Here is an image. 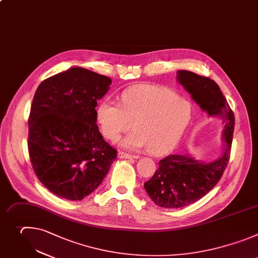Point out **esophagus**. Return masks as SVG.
<instances>
[{
	"mask_svg": "<svg viewBox=\"0 0 258 258\" xmlns=\"http://www.w3.org/2000/svg\"><path fill=\"white\" fill-rule=\"evenodd\" d=\"M118 158L119 159H137V156H133V154L126 153L124 151H119L118 152Z\"/></svg>",
	"mask_w": 258,
	"mask_h": 258,
	"instance_id": "obj_1",
	"label": "esophagus"
}]
</instances>
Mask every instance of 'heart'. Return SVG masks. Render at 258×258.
<instances>
[{"label":"heart","mask_w":258,"mask_h":258,"mask_svg":"<svg viewBox=\"0 0 258 258\" xmlns=\"http://www.w3.org/2000/svg\"><path fill=\"white\" fill-rule=\"evenodd\" d=\"M192 118L191 104L167 87L137 84L121 93V104L102 99L96 108V122L107 139L115 141L130 133L121 145L130 149L147 148L164 154L180 141Z\"/></svg>","instance_id":"heart-1"}]
</instances>
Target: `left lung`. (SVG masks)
<instances>
[{
  "instance_id": "1",
  "label": "left lung",
  "mask_w": 258,
  "mask_h": 258,
  "mask_svg": "<svg viewBox=\"0 0 258 258\" xmlns=\"http://www.w3.org/2000/svg\"><path fill=\"white\" fill-rule=\"evenodd\" d=\"M177 80L190 93L192 99L210 117L223 121L224 150L211 162H198L185 154H170L159 163L152 178L144 188L158 207L179 209L207 195L220 181L230 160L235 117L219 85L211 78L186 70L177 72Z\"/></svg>"
}]
</instances>
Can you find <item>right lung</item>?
I'll return each instance as SVG.
<instances>
[{"label": "right lung", "mask_w": 258, "mask_h": 258, "mask_svg": "<svg viewBox=\"0 0 258 258\" xmlns=\"http://www.w3.org/2000/svg\"><path fill=\"white\" fill-rule=\"evenodd\" d=\"M111 78L74 67L43 80L28 119V152L38 180L54 194L81 200L93 192L117 158L96 125L97 100Z\"/></svg>", "instance_id": "obj_1"}]
</instances>
